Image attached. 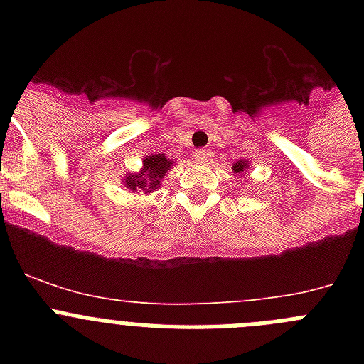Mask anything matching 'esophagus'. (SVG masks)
Instances as JSON below:
<instances>
[{"mask_svg": "<svg viewBox=\"0 0 364 364\" xmlns=\"http://www.w3.org/2000/svg\"><path fill=\"white\" fill-rule=\"evenodd\" d=\"M193 160H196L197 164H205V161L211 160V153L205 151V149H199V151L193 153Z\"/></svg>", "mask_w": 364, "mask_h": 364, "instance_id": "1", "label": "esophagus"}]
</instances>
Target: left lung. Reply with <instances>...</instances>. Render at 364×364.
I'll return each mask as SVG.
<instances>
[{"mask_svg":"<svg viewBox=\"0 0 364 364\" xmlns=\"http://www.w3.org/2000/svg\"><path fill=\"white\" fill-rule=\"evenodd\" d=\"M245 168H247V164H245V161L241 160V161H237V164H234L232 171H236V174H240V172H243Z\"/></svg>","mask_w":364,"mask_h":364,"instance_id":"obj_1","label":"left lung"}]
</instances>
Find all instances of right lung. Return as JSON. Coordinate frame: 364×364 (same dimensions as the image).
<instances>
[{
	"label": "right lung",
	"mask_w": 364,
	"mask_h": 364,
	"mask_svg": "<svg viewBox=\"0 0 364 364\" xmlns=\"http://www.w3.org/2000/svg\"><path fill=\"white\" fill-rule=\"evenodd\" d=\"M171 165L172 161H168L161 153L160 155H149L148 159H144V168H142L141 174H130L124 183L134 192H139V190H146V192L156 190Z\"/></svg>",
	"instance_id": "add662e5"
}]
</instances>
